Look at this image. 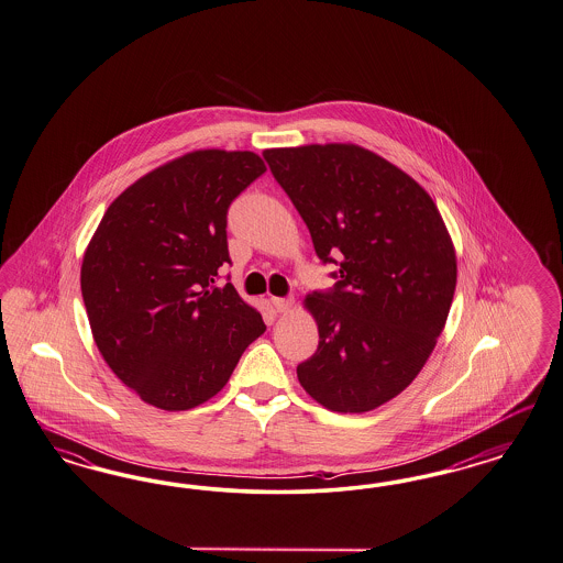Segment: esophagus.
<instances>
[{"label": "esophagus", "mask_w": 563, "mask_h": 563, "mask_svg": "<svg viewBox=\"0 0 563 563\" xmlns=\"http://www.w3.org/2000/svg\"><path fill=\"white\" fill-rule=\"evenodd\" d=\"M272 306H274V310L283 313V311L291 310L292 299L291 297H272Z\"/></svg>", "instance_id": "1"}]
</instances>
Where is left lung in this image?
Segmentation results:
<instances>
[{
  "mask_svg": "<svg viewBox=\"0 0 563 563\" xmlns=\"http://www.w3.org/2000/svg\"><path fill=\"white\" fill-rule=\"evenodd\" d=\"M276 183L310 229L329 291L306 297L318 350L297 366L311 397L362 413L424 368L457 283L445 222L430 195L385 157L351 143L266 150Z\"/></svg>",
  "mask_w": 563,
  "mask_h": 563,
  "instance_id": "left-lung-1",
  "label": "left lung"
}]
</instances>
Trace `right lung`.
I'll list each match as a JSON object with an SVG mask.
<instances>
[{"label":"right lung","mask_w":563,"mask_h":563,"mask_svg":"<svg viewBox=\"0 0 563 563\" xmlns=\"http://www.w3.org/2000/svg\"><path fill=\"white\" fill-rule=\"evenodd\" d=\"M266 173L253 152L199 150L139 178L103 213L80 268L99 353L155 408L191 409L224 387L266 330L233 285L227 213Z\"/></svg>","instance_id":"obj_1"}]
</instances>
